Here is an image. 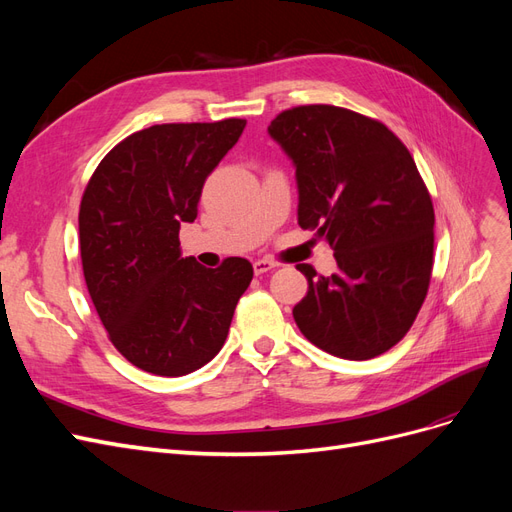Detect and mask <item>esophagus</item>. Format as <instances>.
Masks as SVG:
<instances>
[{
	"instance_id": "1",
	"label": "esophagus",
	"mask_w": 512,
	"mask_h": 512,
	"mask_svg": "<svg viewBox=\"0 0 512 512\" xmlns=\"http://www.w3.org/2000/svg\"><path fill=\"white\" fill-rule=\"evenodd\" d=\"M277 267V262L269 260V258H260V260H254V271L256 275L260 273H267V271H273Z\"/></svg>"
}]
</instances>
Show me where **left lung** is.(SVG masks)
<instances>
[{"label": "left lung", "mask_w": 512, "mask_h": 512, "mask_svg": "<svg viewBox=\"0 0 512 512\" xmlns=\"http://www.w3.org/2000/svg\"><path fill=\"white\" fill-rule=\"evenodd\" d=\"M269 134L299 185V226L314 230L337 273L307 277L292 316L301 333L339 359L391 350L421 309L433 267V205L406 145L378 119L331 104L294 106Z\"/></svg>", "instance_id": "obj_1"}]
</instances>
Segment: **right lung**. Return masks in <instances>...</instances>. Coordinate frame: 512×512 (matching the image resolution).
Wrapping results in <instances>:
<instances>
[{
	"mask_svg": "<svg viewBox=\"0 0 512 512\" xmlns=\"http://www.w3.org/2000/svg\"><path fill=\"white\" fill-rule=\"evenodd\" d=\"M245 119L162 123L123 138L91 175L79 209L83 275L113 346L138 369L185 376L226 342L254 269L181 258L205 179L239 141Z\"/></svg>",
	"mask_w": 512,
	"mask_h": 512,
	"instance_id": "add662e5",
	"label": "right lung"
}]
</instances>
